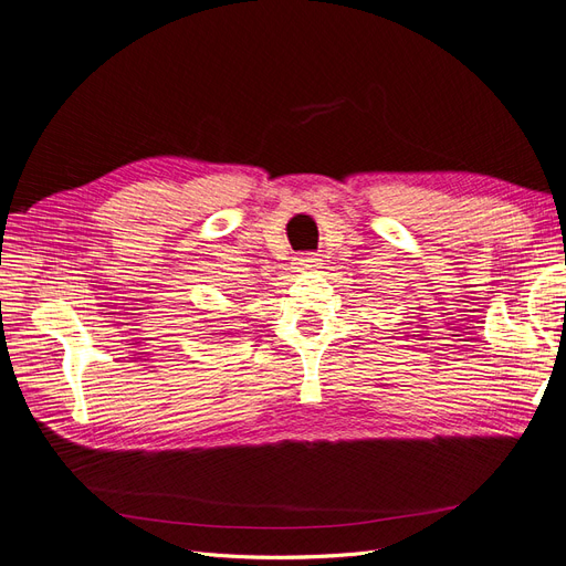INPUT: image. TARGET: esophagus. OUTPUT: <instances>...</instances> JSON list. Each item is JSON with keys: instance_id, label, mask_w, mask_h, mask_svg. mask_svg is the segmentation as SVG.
Listing matches in <instances>:
<instances>
[{"instance_id": "1", "label": "esophagus", "mask_w": 566, "mask_h": 566, "mask_svg": "<svg viewBox=\"0 0 566 566\" xmlns=\"http://www.w3.org/2000/svg\"><path fill=\"white\" fill-rule=\"evenodd\" d=\"M297 264H300V269H318L321 258L315 253H304V255L297 258Z\"/></svg>"}]
</instances>
